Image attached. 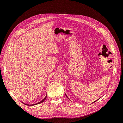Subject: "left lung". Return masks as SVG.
<instances>
[{"label": "left lung", "instance_id": "8db88e82", "mask_svg": "<svg viewBox=\"0 0 123 123\" xmlns=\"http://www.w3.org/2000/svg\"><path fill=\"white\" fill-rule=\"evenodd\" d=\"M65 95H66V97H67V98H68L69 99H69V98H68V96H67V95H66V93H65ZM98 99H97V100H95V101H94V102H93V103H92V104H93V103H95V102H96V101H97V100H98Z\"/></svg>", "mask_w": 123, "mask_h": 123}]
</instances>
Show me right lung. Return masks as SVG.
Returning a JSON list of instances; mask_svg holds the SVG:
<instances>
[{"label":"right lung","mask_w":123,"mask_h":123,"mask_svg":"<svg viewBox=\"0 0 123 123\" xmlns=\"http://www.w3.org/2000/svg\"><path fill=\"white\" fill-rule=\"evenodd\" d=\"M47 95H46V96H45V98H44L42 100H41L40 102H38V103H36V104H31V105H29V104H26L25 103H23H23H24V104H25V105H29V106H34V105H37V104H40V103H43V102H44V100H45L46 99V98H47Z\"/></svg>","instance_id":"obj_1"}]
</instances>
